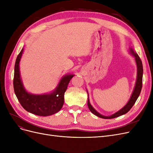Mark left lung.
<instances>
[{
	"mask_svg": "<svg viewBox=\"0 0 153 153\" xmlns=\"http://www.w3.org/2000/svg\"><path fill=\"white\" fill-rule=\"evenodd\" d=\"M129 51H130L131 53L133 55V56L135 57V61L137 63V76L136 84H135V88H134V90H133V92L131 94L130 99H129L127 104L125 105L123 108L119 110L118 112L112 114V115H110V116H105V115H103L100 114V113H98L93 107H92V105H91V103L89 102V94H88V99H87L88 107H89V109L90 110L91 112L93 114L96 115V116H98L100 118H103V119H113V118L117 117L120 116V115H122L126 114L128 112H129V110L132 108V106L134 105V104L135 103L137 98H138V96H139V95L140 94V92H141L142 87V76H143L142 62V61L140 59L139 56H138V55L134 52L132 48H130Z\"/></svg>",
	"mask_w": 153,
	"mask_h": 153,
	"instance_id": "obj_1",
	"label": "left lung"
}]
</instances>
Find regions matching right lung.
Wrapping results in <instances>:
<instances>
[{"label":"right lung","mask_w":153,"mask_h":153,"mask_svg":"<svg viewBox=\"0 0 153 153\" xmlns=\"http://www.w3.org/2000/svg\"><path fill=\"white\" fill-rule=\"evenodd\" d=\"M24 48L16 59L13 87L18 100L25 110L39 116H48L58 112L64 104V96L69 81L74 75H67L60 80L57 87L50 94L36 95L27 92L20 78L19 63Z\"/></svg>","instance_id":"add662e5"}]
</instances>
